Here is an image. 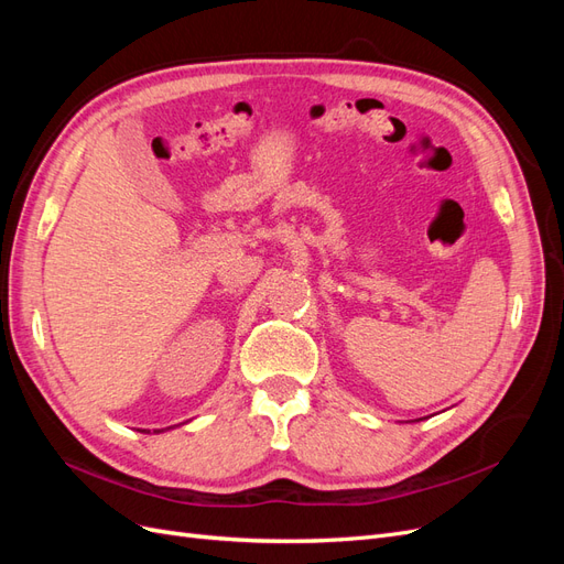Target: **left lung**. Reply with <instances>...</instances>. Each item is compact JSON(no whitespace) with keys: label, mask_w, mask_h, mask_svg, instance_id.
Segmentation results:
<instances>
[{"label":"left lung","mask_w":564,"mask_h":564,"mask_svg":"<svg viewBox=\"0 0 564 564\" xmlns=\"http://www.w3.org/2000/svg\"><path fill=\"white\" fill-rule=\"evenodd\" d=\"M416 421H421V419H416Z\"/></svg>","instance_id":"left-lung-1"}]
</instances>
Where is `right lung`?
Segmentation results:
<instances>
[{
  "label": "right lung",
  "instance_id": "add662e5",
  "mask_svg": "<svg viewBox=\"0 0 564 564\" xmlns=\"http://www.w3.org/2000/svg\"><path fill=\"white\" fill-rule=\"evenodd\" d=\"M169 429H172V425H169ZM169 429H160V431H152V433H164V431H169ZM143 433H150V431H143Z\"/></svg>",
  "mask_w": 564,
  "mask_h": 564
}]
</instances>
